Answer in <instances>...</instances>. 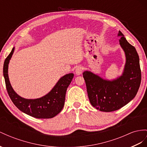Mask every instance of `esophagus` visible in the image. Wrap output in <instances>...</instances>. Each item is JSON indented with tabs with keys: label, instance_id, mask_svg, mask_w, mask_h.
Instances as JSON below:
<instances>
[{
	"label": "esophagus",
	"instance_id": "esophagus-1",
	"mask_svg": "<svg viewBox=\"0 0 147 147\" xmlns=\"http://www.w3.org/2000/svg\"><path fill=\"white\" fill-rule=\"evenodd\" d=\"M82 67L81 66H79L78 67H76V70H75V73L77 75V76H80L82 73Z\"/></svg>",
	"mask_w": 147,
	"mask_h": 147
}]
</instances>
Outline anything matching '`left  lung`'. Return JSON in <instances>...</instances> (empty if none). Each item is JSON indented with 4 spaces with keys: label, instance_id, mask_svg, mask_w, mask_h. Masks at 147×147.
Listing matches in <instances>:
<instances>
[{
    "label": "left lung",
    "instance_id": "left-lung-1",
    "mask_svg": "<svg viewBox=\"0 0 147 147\" xmlns=\"http://www.w3.org/2000/svg\"><path fill=\"white\" fill-rule=\"evenodd\" d=\"M120 45L125 53V63L122 74L107 80L90 71L83 72L90 103L97 110L112 112L125 106L136 96L141 82L140 60L136 49L119 31Z\"/></svg>",
    "mask_w": 147,
    "mask_h": 147
}]
</instances>
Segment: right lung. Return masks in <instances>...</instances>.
I'll return each instance as SVG.
<instances>
[{
  "mask_svg": "<svg viewBox=\"0 0 147 147\" xmlns=\"http://www.w3.org/2000/svg\"><path fill=\"white\" fill-rule=\"evenodd\" d=\"M14 49L15 47L5 59L3 68V77L10 98L18 109L33 117L37 119L54 117L61 111L64 107L66 90L73 80L74 74H66L60 78L51 91L42 97L36 99L24 98L14 91L9 78V64Z\"/></svg>",
  "mask_w": 147,
  "mask_h": 147,
  "instance_id": "1",
  "label": "right lung"
}]
</instances>
